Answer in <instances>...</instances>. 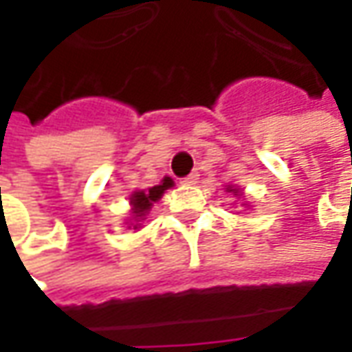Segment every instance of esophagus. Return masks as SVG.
Masks as SVG:
<instances>
[{"label":"esophagus","instance_id":"obj_1","mask_svg":"<svg viewBox=\"0 0 352 352\" xmlns=\"http://www.w3.org/2000/svg\"><path fill=\"white\" fill-rule=\"evenodd\" d=\"M197 176H199L197 172H192L190 176H186V178H184L182 182L188 184V186H194V184H197Z\"/></svg>","mask_w":352,"mask_h":352}]
</instances>
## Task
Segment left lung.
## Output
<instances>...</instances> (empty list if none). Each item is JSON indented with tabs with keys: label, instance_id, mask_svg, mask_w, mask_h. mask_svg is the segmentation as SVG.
Returning a JSON list of instances; mask_svg holds the SVG:
<instances>
[{
	"label": "left lung",
	"instance_id": "left-lung-1",
	"mask_svg": "<svg viewBox=\"0 0 352 352\" xmlns=\"http://www.w3.org/2000/svg\"><path fill=\"white\" fill-rule=\"evenodd\" d=\"M223 190L225 192H229V194H233L236 199H241V208H249L250 210V204L245 199V192H243V188H239V186H235V184H229V186H225ZM233 206H235V204H233ZM235 211L239 213V210Z\"/></svg>",
	"mask_w": 352,
	"mask_h": 352
}]
</instances>
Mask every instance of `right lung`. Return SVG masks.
Returning <instances> with one entry per match:
<instances>
[{
  "label": "right lung",
  "instance_id": "obj_1",
  "mask_svg": "<svg viewBox=\"0 0 352 352\" xmlns=\"http://www.w3.org/2000/svg\"><path fill=\"white\" fill-rule=\"evenodd\" d=\"M174 186V180L170 176H164L160 184H156L153 188H146V190H135L131 196H129V206H131V211H129V217L125 225L127 229H133V231H139L142 227V223L146 221L148 213L153 210L156 201L160 197L164 196V192L170 190Z\"/></svg>",
  "mask_w": 352,
  "mask_h": 352
}]
</instances>
